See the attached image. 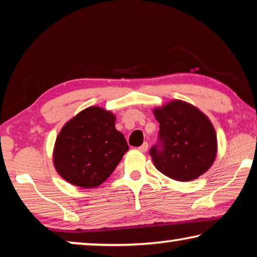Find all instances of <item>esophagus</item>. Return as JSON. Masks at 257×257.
<instances>
[{"mask_svg": "<svg viewBox=\"0 0 257 257\" xmlns=\"http://www.w3.org/2000/svg\"><path fill=\"white\" fill-rule=\"evenodd\" d=\"M147 149H149V144H147V143H144L142 146L138 147V150L140 151V152H146Z\"/></svg>", "mask_w": 257, "mask_h": 257, "instance_id": "34e87169", "label": "esophagus"}]
</instances>
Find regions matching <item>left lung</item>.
<instances>
[{
  "instance_id": "1",
  "label": "left lung",
  "mask_w": 257,
  "mask_h": 257,
  "mask_svg": "<svg viewBox=\"0 0 257 257\" xmlns=\"http://www.w3.org/2000/svg\"><path fill=\"white\" fill-rule=\"evenodd\" d=\"M159 122L160 149L150 151L154 166L177 181L198 179L212 167L217 153L215 128L194 105L174 99L154 107Z\"/></svg>"
}]
</instances>
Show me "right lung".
Returning <instances> with one entry per match:
<instances>
[{"mask_svg":"<svg viewBox=\"0 0 257 257\" xmlns=\"http://www.w3.org/2000/svg\"><path fill=\"white\" fill-rule=\"evenodd\" d=\"M114 122L111 111L90 106L63 126L56 138L52 160L65 181L94 188L110 177L128 151L125 137Z\"/></svg>","mask_w":257,"mask_h":257,"instance_id":"obj_1","label":"right lung"}]
</instances>
